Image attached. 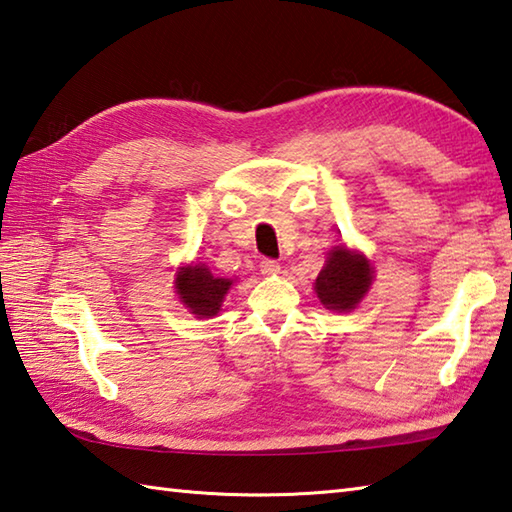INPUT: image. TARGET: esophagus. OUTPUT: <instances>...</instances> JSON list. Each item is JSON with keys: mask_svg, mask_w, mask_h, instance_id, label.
I'll list each match as a JSON object with an SVG mask.
<instances>
[{"mask_svg": "<svg viewBox=\"0 0 512 512\" xmlns=\"http://www.w3.org/2000/svg\"><path fill=\"white\" fill-rule=\"evenodd\" d=\"M259 268H262V273L264 275H277L279 270H281V266H279V262H275V259H262V264H259Z\"/></svg>", "mask_w": 512, "mask_h": 512, "instance_id": "1", "label": "esophagus"}]
</instances>
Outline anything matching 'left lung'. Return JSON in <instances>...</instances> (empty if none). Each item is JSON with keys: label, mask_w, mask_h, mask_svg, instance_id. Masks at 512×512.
Listing matches in <instances>:
<instances>
[{"label": "left lung", "mask_w": 512, "mask_h": 512, "mask_svg": "<svg viewBox=\"0 0 512 512\" xmlns=\"http://www.w3.org/2000/svg\"><path fill=\"white\" fill-rule=\"evenodd\" d=\"M372 277L374 268L365 255L345 246H336L314 281V292L325 308L350 312L367 295Z\"/></svg>", "instance_id": "obj_1"}]
</instances>
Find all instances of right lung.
I'll list each match as a JSON object with an SVG mask.
<instances>
[{
    "mask_svg": "<svg viewBox=\"0 0 512 512\" xmlns=\"http://www.w3.org/2000/svg\"><path fill=\"white\" fill-rule=\"evenodd\" d=\"M231 279L215 277L204 264L182 266L176 273V292L180 301L191 310V314L202 319H211L222 308Z\"/></svg>",
    "mask_w": 512,
    "mask_h": 512,
    "instance_id": "add662e5",
    "label": "right lung"
}]
</instances>
